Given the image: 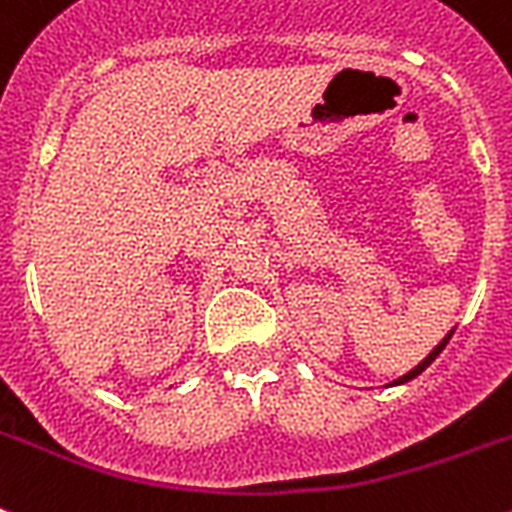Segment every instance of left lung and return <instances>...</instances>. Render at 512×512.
Instances as JSON below:
<instances>
[{
  "instance_id": "8db88e82",
  "label": "left lung",
  "mask_w": 512,
  "mask_h": 512,
  "mask_svg": "<svg viewBox=\"0 0 512 512\" xmlns=\"http://www.w3.org/2000/svg\"><path fill=\"white\" fill-rule=\"evenodd\" d=\"M450 336H452V331H450V334H447V336H444L442 342L436 344V347H434V350H431V352H429V355L423 357L421 363L415 365L413 371H407V373H405V376H400V378H397V381H392V384H389V386L405 384V381H413V378H415V376H421V373H423V371H426V368H429V365H431V363H434L436 357H439V352H442V350H444V347H447V342H450Z\"/></svg>"
}]
</instances>
